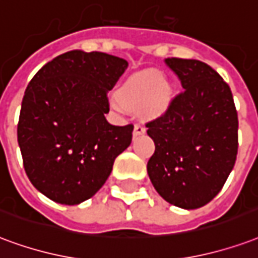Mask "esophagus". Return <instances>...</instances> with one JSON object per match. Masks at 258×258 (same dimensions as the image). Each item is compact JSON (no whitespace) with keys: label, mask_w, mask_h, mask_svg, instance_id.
<instances>
[{"label":"esophagus","mask_w":258,"mask_h":258,"mask_svg":"<svg viewBox=\"0 0 258 258\" xmlns=\"http://www.w3.org/2000/svg\"><path fill=\"white\" fill-rule=\"evenodd\" d=\"M146 133V127L145 125H142V124L137 123L134 125V135H142Z\"/></svg>","instance_id":"obj_1"}]
</instances>
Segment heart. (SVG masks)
<instances>
[{
	"label": "heart",
	"instance_id": "obj_1",
	"mask_svg": "<svg viewBox=\"0 0 258 258\" xmlns=\"http://www.w3.org/2000/svg\"><path fill=\"white\" fill-rule=\"evenodd\" d=\"M169 89L164 83L163 75L157 71H145L131 76L120 89V97L113 95L110 104L117 112H124L125 105L142 106L149 114L161 113L167 106Z\"/></svg>",
	"mask_w": 258,
	"mask_h": 258
}]
</instances>
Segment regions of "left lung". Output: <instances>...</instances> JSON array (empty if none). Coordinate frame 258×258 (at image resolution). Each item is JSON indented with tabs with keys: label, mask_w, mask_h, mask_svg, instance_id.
Wrapping results in <instances>:
<instances>
[{
	"label": "left lung",
	"mask_w": 258,
	"mask_h": 258,
	"mask_svg": "<svg viewBox=\"0 0 258 258\" xmlns=\"http://www.w3.org/2000/svg\"><path fill=\"white\" fill-rule=\"evenodd\" d=\"M183 90L146 123L154 141L152 184L175 207L197 209L220 192L238 153V113L230 86L205 62L165 58Z\"/></svg>",
	"instance_id": "obj_1"
}]
</instances>
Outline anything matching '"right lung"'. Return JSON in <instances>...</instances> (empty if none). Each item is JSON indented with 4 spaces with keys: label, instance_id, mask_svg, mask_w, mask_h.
I'll return each mask as SVG.
<instances>
[{
    "label": "right lung",
    "instance_id": "right-lung-1",
    "mask_svg": "<svg viewBox=\"0 0 258 258\" xmlns=\"http://www.w3.org/2000/svg\"><path fill=\"white\" fill-rule=\"evenodd\" d=\"M128 62L71 50L38 71L23 97L17 142L30 182L51 201L78 205L94 196L128 148L133 124L112 125L108 91Z\"/></svg>",
    "mask_w": 258,
    "mask_h": 258
}]
</instances>
